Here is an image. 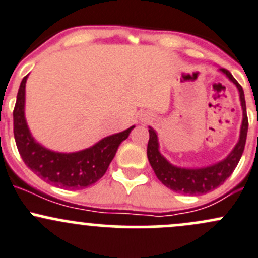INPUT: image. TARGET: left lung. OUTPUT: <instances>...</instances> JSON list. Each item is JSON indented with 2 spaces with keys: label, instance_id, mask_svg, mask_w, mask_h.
Listing matches in <instances>:
<instances>
[{
  "label": "left lung",
  "instance_id": "obj_1",
  "mask_svg": "<svg viewBox=\"0 0 258 258\" xmlns=\"http://www.w3.org/2000/svg\"><path fill=\"white\" fill-rule=\"evenodd\" d=\"M220 71L223 72L237 87L238 92H240L242 112H243L240 140L225 160L220 161L215 165L201 168H181L177 166H173L158 151L160 146H158L157 134L155 132V130L151 128V127L148 130L150 140H148L147 145V157L151 163V167L155 171L157 178L166 187H168L172 191L178 192V194L204 195L213 191L232 175L236 166L240 162L242 153H243L247 130H248V118H247L243 90H242L240 83L231 75L230 71H227L226 69H220Z\"/></svg>",
  "mask_w": 258,
  "mask_h": 258
}]
</instances>
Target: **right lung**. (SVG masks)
<instances>
[{"mask_svg": "<svg viewBox=\"0 0 258 258\" xmlns=\"http://www.w3.org/2000/svg\"><path fill=\"white\" fill-rule=\"evenodd\" d=\"M25 76L18 88L14 110V135L23 162L47 183L64 189H82L102 177L113 160L117 148L135 126L105 137L92 147L72 153H61L43 147L31 135L25 118Z\"/></svg>", "mask_w": 258, "mask_h": 258, "instance_id": "right-lung-1", "label": "right lung"}]
</instances>
